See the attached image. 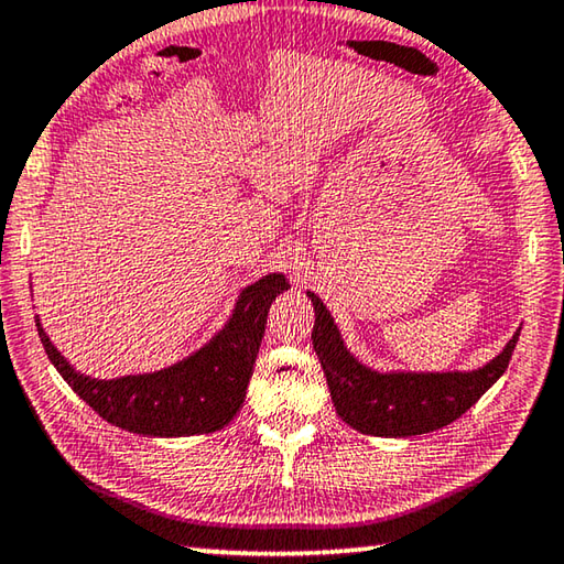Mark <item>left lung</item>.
I'll return each instance as SVG.
<instances>
[{
  "label": "left lung",
  "instance_id": "left-lung-1",
  "mask_svg": "<svg viewBox=\"0 0 564 564\" xmlns=\"http://www.w3.org/2000/svg\"><path fill=\"white\" fill-rule=\"evenodd\" d=\"M307 294L314 304L312 344L327 377L334 409L341 421L367 436H421L460 419L502 377L520 337L516 334L478 371L379 373L351 357L327 307L317 294Z\"/></svg>",
  "mask_w": 564,
  "mask_h": 564
}]
</instances>
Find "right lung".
Returning a JSON list of instances; mask_svg holds the SVG:
<instances>
[{"instance_id": "1", "label": "right lung", "mask_w": 564, "mask_h": 564, "mask_svg": "<svg viewBox=\"0 0 564 564\" xmlns=\"http://www.w3.org/2000/svg\"><path fill=\"white\" fill-rule=\"evenodd\" d=\"M288 288L284 274L262 276L240 294L230 322L207 347L163 371L113 381L88 379L74 371L48 341L39 319L36 332L48 361L68 387L113 426L161 438L213 433L227 426L240 411L260 351L267 312L276 294Z\"/></svg>"}]
</instances>
